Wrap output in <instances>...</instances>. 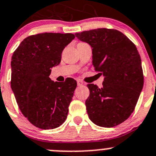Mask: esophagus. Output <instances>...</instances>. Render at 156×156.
Wrapping results in <instances>:
<instances>
[{
  "label": "esophagus",
  "instance_id": "1",
  "mask_svg": "<svg viewBox=\"0 0 156 156\" xmlns=\"http://www.w3.org/2000/svg\"><path fill=\"white\" fill-rule=\"evenodd\" d=\"M77 83H78V86H82L83 84H84V82H83L82 81H81V80H78V81H77Z\"/></svg>",
  "mask_w": 156,
  "mask_h": 156
}]
</instances>
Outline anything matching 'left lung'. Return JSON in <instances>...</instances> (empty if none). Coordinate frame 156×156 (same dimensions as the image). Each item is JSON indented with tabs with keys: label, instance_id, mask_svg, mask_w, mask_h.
I'll list each match as a JSON object with an SVG mask.
<instances>
[{
	"label": "left lung",
	"instance_id": "obj_1",
	"mask_svg": "<svg viewBox=\"0 0 156 156\" xmlns=\"http://www.w3.org/2000/svg\"><path fill=\"white\" fill-rule=\"evenodd\" d=\"M75 36L90 45L94 69L105 76L101 88L87 84L90 96L85 105L89 119L103 127L120 125L133 112L144 87V72L136 46L115 29H92Z\"/></svg>",
	"mask_w": 156,
	"mask_h": 156
}]
</instances>
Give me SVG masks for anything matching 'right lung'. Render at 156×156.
I'll use <instances>...</instances> for the list:
<instances>
[{
  "label": "right lung",
  "mask_w": 156,
  "mask_h": 156,
  "mask_svg": "<svg viewBox=\"0 0 156 156\" xmlns=\"http://www.w3.org/2000/svg\"><path fill=\"white\" fill-rule=\"evenodd\" d=\"M75 37L71 33L33 34L12 54L10 84L16 103L29 122L41 129L59 127L67 118L76 81L68 78L64 82H54L49 75Z\"/></svg>",
  "instance_id": "obj_1"
}]
</instances>
